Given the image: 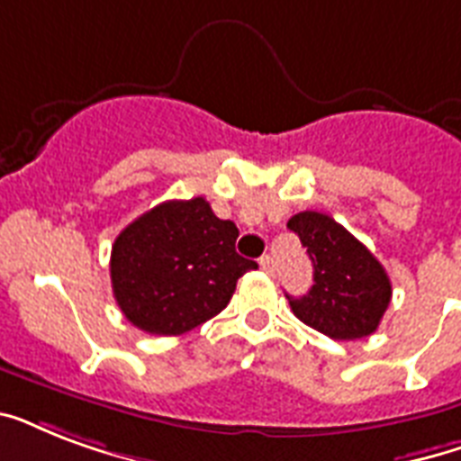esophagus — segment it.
<instances>
[{
  "mask_svg": "<svg viewBox=\"0 0 461 461\" xmlns=\"http://www.w3.org/2000/svg\"><path fill=\"white\" fill-rule=\"evenodd\" d=\"M258 263H260V267H263V270H266L267 275H273V273H275V260H273V256H263V258H260Z\"/></svg>",
  "mask_w": 461,
  "mask_h": 461,
  "instance_id": "1",
  "label": "esophagus"
}]
</instances>
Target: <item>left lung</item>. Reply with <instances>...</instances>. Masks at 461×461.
<instances>
[{
  "label": "left lung",
  "mask_w": 461,
  "mask_h": 461,
  "mask_svg": "<svg viewBox=\"0 0 461 461\" xmlns=\"http://www.w3.org/2000/svg\"><path fill=\"white\" fill-rule=\"evenodd\" d=\"M287 227L299 234L313 263L308 294L287 296L296 318L342 342L373 335L393 299L385 267L330 215L303 210Z\"/></svg>",
  "instance_id": "8db88e82"
}]
</instances>
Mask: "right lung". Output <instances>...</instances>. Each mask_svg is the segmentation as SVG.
I'll list each match as a JSON object with an SVG mask.
<instances>
[{
    "mask_svg": "<svg viewBox=\"0 0 461 461\" xmlns=\"http://www.w3.org/2000/svg\"><path fill=\"white\" fill-rule=\"evenodd\" d=\"M237 224L205 198L167 201L122 230L112 246L114 299L126 321L150 335H184L230 303L256 260L234 249Z\"/></svg>",
    "mask_w": 461,
    "mask_h": 461,
    "instance_id": "add662e5",
    "label": "right lung"
}]
</instances>
